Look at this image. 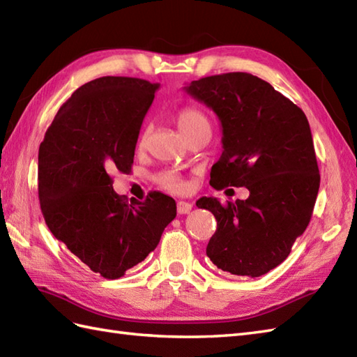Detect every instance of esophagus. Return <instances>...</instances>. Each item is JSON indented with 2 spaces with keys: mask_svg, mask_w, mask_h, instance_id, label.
Returning a JSON list of instances; mask_svg holds the SVG:
<instances>
[{
  "mask_svg": "<svg viewBox=\"0 0 357 357\" xmlns=\"http://www.w3.org/2000/svg\"><path fill=\"white\" fill-rule=\"evenodd\" d=\"M192 208H193V204L185 202V201H179V202L176 204L178 214H188L190 211H192Z\"/></svg>",
  "mask_w": 357,
  "mask_h": 357,
  "instance_id": "1",
  "label": "esophagus"
}]
</instances>
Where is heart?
I'll return each mask as SVG.
<instances>
[{
	"instance_id": "b5f03b06",
	"label": "heart",
	"mask_w": 357,
	"mask_h": 357,
	"mask_svg": "<svg viewBox=\"0 0 357 357\" xmlns=\"http://www.w3.org/2000/svg\"><path fill=\"white\" fill-rule=\"evenodd\" d=\"M176 123L178 128L182 132V135L188 137L195 134V132L201 130V129H210V121L205 117V114L202 111H199L197 107H184L181 109L176 115ZM158 182L161 187L165 190H169L172 193H181L184 192L185 188V182L182 181V178L176 173H162L158 178Z\"/></svg>"
}]
</instances>
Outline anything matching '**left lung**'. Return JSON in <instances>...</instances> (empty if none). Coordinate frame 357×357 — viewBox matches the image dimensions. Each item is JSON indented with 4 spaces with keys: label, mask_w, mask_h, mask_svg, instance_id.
Wrapping results in <instances>:
<instances>
[{
    "label": "left lung",
    "mask_w": 357,
    "mask_h": 357,
    "mask_svg": "<svg viewBox=\"0 0 357 357\" xmlns=\"http://www.w3.org/2000/svg\"><path fill=\"white\" fill-rule=\"evenodd\" d=\"M184 89L220 121L223 151L210 185L250 190L246 201L227 205L216 197L197 201L218 220L206 255L233 275H264L287 259L317 202L321 176L307 117L248 73L204 77Z\"/></svg>",
    "instance_id": "8db88e82"
}]
</instances>
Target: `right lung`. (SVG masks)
<instances>
[{"label":"right lung","mask_w":357,"mask_h":357,"mask_svg":"<svg viewBox=\"0 0 357 357\" xmlns=\"http://www.w3.org/2000/svg\"><path fill=\"white\" fill-rule=\"evenodd\" d=\"M158 88L135 77L91 80L61 106L39 147L38 192L48 229L107 280L143 261L176 218L170 196L153 192L129 204L112 188L111 172H130Z\"/></svg>","instance_id":"obj_1"}]
</instances>
